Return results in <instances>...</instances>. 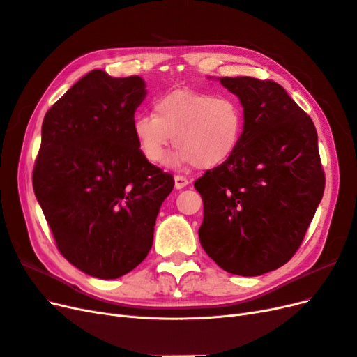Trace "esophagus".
<instances>
[{
	"mask_svg": "<svg viewBox=\"0 0 357 357\" xmlns=\"http://www.w3.org/2000/svg\"><path fill=\"white\" fill-rule=\"evenodd\" d=\"M190 183V179L187 176H182V175H176L175 176V188L176 190H182L185 188Z\"/></svg>",
	"mask_w": 357,
	"mask_h": 357,
	"instance_id": "1",
	"label": "esophagus"
}]
</instances>
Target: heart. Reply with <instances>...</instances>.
<instances>
[{
    "instance_id": "1",
    "label": "heart",
    "mask_w": 357,
    "mask_h": 357,
    "mask_svg": "<svg viewBox=\"0 0 357 357\" xmlns=\"http://www.w3.org/2000/svg\"><path fill=\"white\" fill-rule=\"evenodd\" d=\"M243 109L231 96L178 89L154 100L153 114L133 121L137 146L151 163H162L174 137L178 163L212 169L225 163L240 144Z\"/></svg>"
}]
</instances>
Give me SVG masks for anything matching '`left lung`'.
Masks as SVG:
<instances>
[{"label": "left lung", "instance_id": "8db88e82", "mask_svg": "<svg viewBox=\"0 0 357 357\" xmlns=\"http://www.w3.org/2000/svg\"><path fill=\"white\" fill-rule=\"evenodd\" d=\"M245 128L236 153L194 182L203 199L200 243L222 270L261 275L301 246L325 190L317 132L286 90L252 77H222Z\"/></svg>", "mask_w": 357, "mask_h": 357}]
</instances>
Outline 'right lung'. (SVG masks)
I'll list each match as a JSON object with an SVG mask.
<instances>
[{
  "mask_svg": "<svg viewBox=\"0 0 357 357\" xmlns=\"http://www.w3.org/2000/svg\"><path fill=\"white\" fill-rule=\"evenodd\" d=\"M141 77L93 70L45 112L32 185L61 254L98 279H117L145 259L174 176L137 146Z\"/></svg>",
  "mask_w": 357,
  "mask_h": 357,
  "instance_id": "obj_1",
  "label": "right lung"
}]
</instances>
